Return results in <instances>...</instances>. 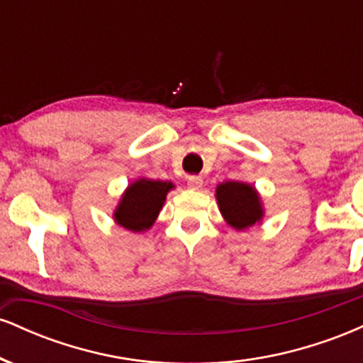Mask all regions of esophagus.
Instances as JSON below:
<instances>
[{"label": "esophagus", "instance_id": "obj_1", "mask_svg": "<svg viewBox=\"0 0 363 363\" xmlns=\"http://www.w3.org/2000/svg\"><path fill=\"white\" fill-rule=\"evenodd\" d=\"M187 186H189L191 189H201L203 179L199 176H189L187 177Z\"/></svg>", "mask_w": 363, "mask_h": 363}]
</instances>
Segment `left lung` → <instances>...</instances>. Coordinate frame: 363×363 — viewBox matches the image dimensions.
Wrapping results in <instances>:
<instances>
[{"instance_id":"obj_1","label":"left lung","mask_w":363,"mask_h":363,"mask_svg":"<svg viewBox=\"0 0 363 363\" xmlns=\"http://www.w3.org/2000/svg\"><path fill=\"white\" fill-rule=\"evenodd\" d=\"M216 201L225 222L235 230H245L259 223L264 215L262 203L254 186L245 182L225 181L216 186Z\"/></svg>"}]
</instances>
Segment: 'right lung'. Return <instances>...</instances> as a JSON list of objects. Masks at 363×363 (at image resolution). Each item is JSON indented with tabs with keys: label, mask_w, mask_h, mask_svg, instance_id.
Returning <instances> with one entry per match:
<instances>
[{
	"label": "right lung",
	"mask_w": 363,
	"mask_h": 363,
	"mask_svg": "<svg viewBox=\"0 0 363 363\" xmlns=\"http://www.w3.org/2000/svg\"><path fill=\"white\" fill-rule=\"evenodd\" d=\"M170 189H174V184L169 181L141 177L131 182L114 211L116 223L131 232L148 230L155 223Z\"/></svg>",
	"instance_id": "obj_1"
}]
</instances>
